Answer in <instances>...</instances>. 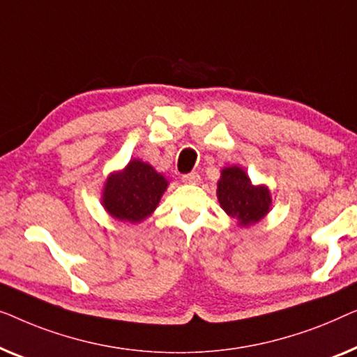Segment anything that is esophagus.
<instances>
[{
    "mask_svg": "<svg viewBox=\"0 0 357 357\" xmlns=\"http://www.w3.org/2000/svg\"><path fill=\"white\" fill-rule=\"evenodd\" d=\"M181 179H183V183H185V184H199L200 183V174L192 172V173L183 174V178H181Z\"/></svg>",
    "mask_w": 357,
    "mask_h": 357,
    "instance_id": "obj_1",
    "label": "esophagus"
}]
</instances>
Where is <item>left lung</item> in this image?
I'll return each mask as SVG.
<instances>
[{"instance_id":"left-lung-1","label":"left lung","mask_w":357,"mask_h":357,"mask_svg":"<svg viewBox=\"0 0 357 357\" xmlns=\"http://www.w3.org/2000/svg\"><path fill=\"white\" fill-rule=\"evenodd\" d=\"M218 202L229 217L239 225L257 223L270 208V192L265 185H252L243 169L238 167L225 168L218 181Z\"/></svg>"}]
</instances>
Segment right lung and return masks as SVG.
Listing matches in <instances>:
<instances>
[{"instance_id":"1","label":"right lung","mask_w":357,"mask_h":357,"mask_svg":"<svg viewBox=\"0 0 357 357\" xmlns=\"http://www.w3.org/2000/svg\"><path fill=\"white\" fill-rule=\"evenodd\" d=\"M167 179L149 163L130 160L123 173L108 178L103 205L114 218L137 223L157 208L167 189Z\"/></svg>"}]
</instances>
